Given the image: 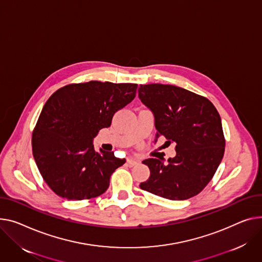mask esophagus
<instances>
[{
    "mask_svg": "<svg viewBox=\"0 0 262 262\" xmlns=\"http://www.w3.org/2000/svg\"><path fill=\"white\" fill-rule=\"evenodd\" d=\"M139 163V161H137V160H135V159H133V158H128L127 159V164L129 165V166H135V165H137Z\"/></svg>",
    "mask_w": 262,
    "mask_h": 262,
    "instance_id": "obj_1",
    "label": "esophagus"
}]
</instances>
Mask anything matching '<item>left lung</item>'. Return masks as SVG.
<instances>
[{
    "instance_id": "obj_1",
    "label": "left lung",
    "mask_w": 262,
    "mask_h": 262,
    "mask_svg": "<svg viewBox=\"0 0 262 262\" xmlns=\"http://www.w3.org/2000/svg\"><path fill=\"white\" fill-rule=\"evenodd\" d=\"M139 98L155 116L156 140L175 143L168 163L144 160L149 178L140 184L148 193L169 200L198 195L214 177L223 158L225 139L221 119L207 98L168 84L140 85Z\"/></svg>"
}]
</instances>
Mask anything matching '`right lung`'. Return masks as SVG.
<instances>
[{
  "instance_id": "add662e5",
  "label": "right lung",
  "mask_w": 262,
  "mask_h": 262,
  "mask_svg": "<svg viewBox=\"0 0 262 262\" xmlns=\"http://www.w3.org/2000/svg\"><path fill=\"white\" fill-rule=\"evenodd\" d=\"M138 84L90 81L61 87L45 103L32 132L34 161L44 181L67 200L96 198L125 159L97 152L93 139L136 97Z\"/></svg>"
}]
</instances>
